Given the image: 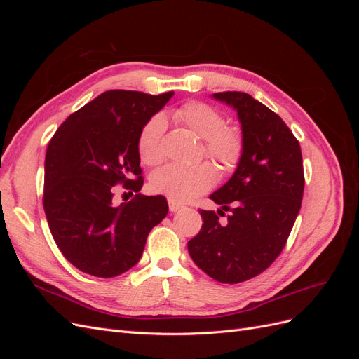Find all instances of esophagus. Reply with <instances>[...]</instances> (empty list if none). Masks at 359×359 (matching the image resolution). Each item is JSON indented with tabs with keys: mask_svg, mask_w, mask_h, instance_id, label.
Wrapping results in <instances>:
<instances>
[{
	"mask_svg": "<svg viewBox=\"0 0 359 359\" xmlns=\"http://www.w3.org/2000/svg\"><path fill=\"white\" fill-rule=\"evenodd\" d=\"M169 210H170L172 212H177V211L182 210V205H180V203L175 202V201H170V199H169Z\"/></svg>",
	"mask_w": 359,
	"mask_h": 359,
	"instance_id": "esophagus-1",
	"label": "esophagus"
}]
</instances>
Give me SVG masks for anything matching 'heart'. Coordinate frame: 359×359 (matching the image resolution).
<instances>
[{
  "instance_id": "heart-1",
  "label": "heart",
  "mask_w": 359,
  "mask_h": 359,
  "mask_svg": "<svg viewBox=\"0 0 359 359\" xmlns=\"http://www.w3.org/2000/svg\"><path fill=\"white\" fill-rule=\"evenodd\" d=\"M177 123L202 139V154L211 158L223 173L233 172L244 154V135L236 126H226L215 107L202 102H189L172 112ZM166 119L161 114L151 116L137 136L139 157L145 165H157L163 158L161 139ZM215 172L210 163L196 166L166 165L149 178V187L175 202H187L212 189Z\"/></svg>"
}]
</instances>
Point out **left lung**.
Wrapping results in <instances>:
<instances>
[{
	"instance_id": "1",
	"label": "left lung",
	"mask_w": 359,
	"mask_h": 359,
	"mask_svg": "<svg viewBox=\"0 0 359 359\" xmlns=\"http://www.w3.org/2000/svg\"><path fill=\"white\" fill-rule=\"evenodd\" d=\"M241 121L244 154L232 178L210 199L219 212L199 210L203 224L189 253L220 283L250 280L280 256L301 208L304 168L298 139L276 112L240 91L215 93ZM230 212L222 222L224 211Z\"/></svg>"
}]
</instances>
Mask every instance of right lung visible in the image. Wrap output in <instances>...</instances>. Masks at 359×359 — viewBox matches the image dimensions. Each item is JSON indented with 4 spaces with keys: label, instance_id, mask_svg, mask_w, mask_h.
I'll list each match as a JSON object with an SVG mask.
<instances>
[{
    "label": "right lung",
    "instance_id": "add662e5",
    "mask_svg": "<svg viewBox=\"0 0 359 359\" xmlns=\"http://www.w3.org/2000/svg\"><path fill=\"white\" fill-rule=\"evenodd\" d=\"M173 91L109 90L73 112L52 136L43 208L61 253L82 273L111 278L135 266L148 233L165 219V196H144L137 136ZM116 183L134 199L113 203Z\"/></svg>",
    "mask_w": 359,
    "mask_h": 359
}]
</instances>
